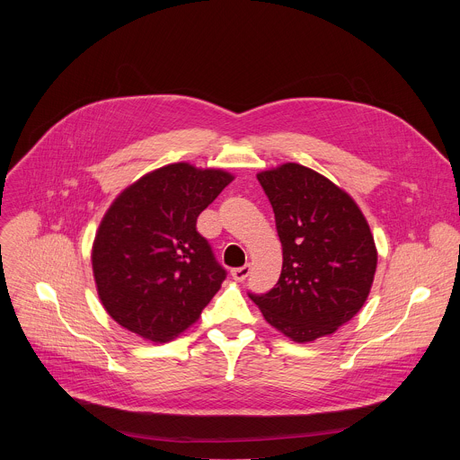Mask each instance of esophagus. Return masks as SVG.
Here are the masks:
<instances>
[{
  "label": "esophagus",
  "mask_w": 460,
  "mask_h": 460,
  "mask_svg": "<svg viewBox=\"0 0 460 460\" xmlns=\"http://www.w3.org/2000/svg\"><path fill=\"white\" fill-rule=\"evenodd\" d=\"M249 273H251V266H249V264H245V266H242V268H234V270L231 271L233 279L238 280V282H243V280L249 277Z\"/></svg>",
  "instance_id": "esophagus-1"
}]
</instances>
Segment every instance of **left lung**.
<instances>
[{
	"mask_svg": "<svg viewBox=\"0 0 460 460\" xmlns=\"http://www.w3.org/2000/svg\"><path fill=\"white\" fill-rule=\"evenodd\" d=\"M282 242L277 286L249 293L264 318L295 342L335 333L364 305L376 271V247L355 200L300 164L256 174Z\"/></svg>",
	"mask_w": 460,
	"mask_h": 460,
	"instance_id": "1",
	"label": "left lung"
}]
</instances>
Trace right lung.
Here are the masks:
<instances>
[{"instance_id": "obj_1", "label": "right lung", "mask_w": 460, "mask_h": 460, "mask_svg": "<svg viewBox=\"0 0 460 460\" xmlns=\"http://www.w3.org/2000/svg\"><path fill=\"white\" fill-rule=\"evenodd\" d=\"M233 176L171 164L128 185L105 213L93 273L105 311L125 330L169 342L200 318L226 280L196 218Z\"/></svg>"}]
</instances>
